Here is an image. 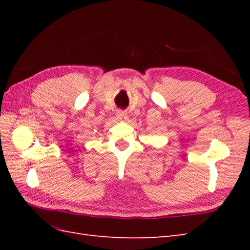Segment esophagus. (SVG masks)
Masks as SVG:
<instances>
[{
  "label": "esophagus",
  "instance_id": "obj_1",
  "mask_svg": "<svg viewBox=\"0 0 250 250\" xmlns=\"http://www.w3.org/2000/svg\"><path fill=\"white\" fill-rule=\"evenodd\" d=\"M117 119L120 121H125L127 119V113L123 110H118L117 111Z\"/></svg>",
  "mask_w": 250,
  "mask_h": 250
}]
</instances>
